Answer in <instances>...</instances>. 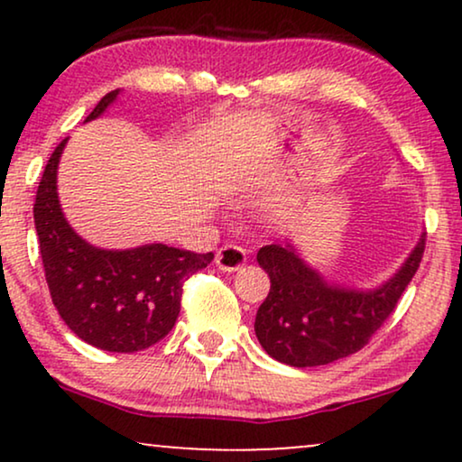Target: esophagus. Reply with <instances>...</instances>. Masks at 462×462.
<instances>
[{
    "label": "esophagus",
    "instance_id": "1",
    "mask_svg": "<svg viewBox=\"0 0 462 462\" xmlns=\"http://www.w3.org/2000/svg\"><path fill=\"white\" fill-rule=\"evenodd\" d=\"M217 267L225 273H233V271H239L248 263V252L239 245H225L217 252V258H214Z\"/></svg>",
    "mask_w": 462,
    "mask_h": 462
}]
</instances>
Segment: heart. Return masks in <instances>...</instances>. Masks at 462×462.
<instances>
[{"mask_svg":"<svg viewBox=\"0 0 462 462\" xmlns=\"http://www.w3.org/2000/svg\"><path fill=\"white\" fill-rule=\"evenodd\" d=\"M245 191H248V187H245L244 182H233V185L226 187V193H229L231 198H242Z\"/></svg>","mask_w":462,"mask_h":462,"instance_id":"heart-1","label":"heart"}]
</instances>
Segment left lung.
<instances>
[{
  "label": "left lung",
  "mask_w": 462,
  "mask_h": 462,
  "mask_svg": "<svg viewBox=\"0 0 462 462\" xmlns=\"http://www.w3.org/2000/svg\"><path fill=\"white\" fill-rule=\"evenodd\" d=\"M422 250L425 236L389 280L356 288L328 280L290 237L264 245L256 261L269 275L271 290L256 311L258 343L267 356L294 368L326 365L359 351L393 313Z\"/></svg>",
  "instance_id": "left-lung-1"
}]
</instances>
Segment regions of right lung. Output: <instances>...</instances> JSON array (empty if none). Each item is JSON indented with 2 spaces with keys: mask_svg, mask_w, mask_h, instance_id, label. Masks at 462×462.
<instances>
[{
  "mask_svg": "<svg viewBox=\"0 0 462 462\" xmlns=\"http://www.w3.org/2000/svg\"><path fill=\"white\" fill-rule=\"evenodd\" d=\"M105 94L86 117L92 122L119 98ZM84 122V124H86ZM69 138L54 149L37 187L33 218L50 296L62 321L84 343L111 353L149 349L172 330L182 283L214 258L166 244L98 248L78 236L59 199V163Z\"/></svg>",
  "mask_w": 462,
  "mask_h": 462,
  "instance_id": "obj_1",
  "label": "right lung"
}]
</instances>
